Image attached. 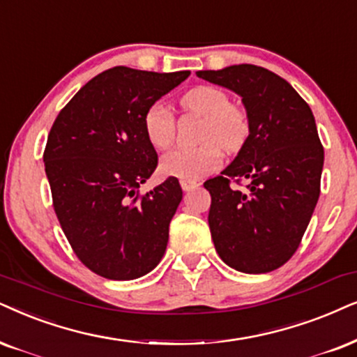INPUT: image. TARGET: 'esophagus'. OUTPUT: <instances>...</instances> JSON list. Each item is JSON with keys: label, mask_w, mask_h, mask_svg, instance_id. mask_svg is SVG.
<instances>
[{"label": "esophagus", "mask_w": 357, "mask_h": 357, "mask_svg": "<svg viewBox=\"0 0 357 357\" xmlns=\"http://www.w3.org/2000/svg\"><path fill=\"white\" fill-rule=\"evenodd\" d=\"M197 186H199V183L197 181H186V179H181L183 191H192V189H196Z\"/></svg>", "instance_id": "1"}]
</instances>
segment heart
<instances>
[{"label":"heart","instance_id":"1","mask_svg":"<svg viewBox=\"0 0 357 357\" xmlns=\"http://www.w3.org/2000/svg\"><path fill=\"white\" fill-rule=\"evenodd\" d=\"M186 114L204 119L196 148H179L161 160L160 169L165 176L194 181L214 173L222 165V151L237 153L250 135V121L242 107L231 103L222 89L197 85L181 97ZM143 130L153 148L165 151L174 143L176 116L163 103H153L143 116Z\"/></svg>","mask_w":357,"mask_h":357}]
</instances>
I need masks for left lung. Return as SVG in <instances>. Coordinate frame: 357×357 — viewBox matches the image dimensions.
<instances>
[{"instance_id":"left-lung-1","label":"left lung","mask_w":357,"mask_h":357,"mask_svg":"<svg viewBox=\"0 0 357 357\" xmlns=\"http://www.w3.org/2000/svg\"><path fill=\"white\" fill-rule=\"evenodd\" d=\"M196 75L238 93L250 121L236 160L204 183L214 247L238 272H272L300 247L319 197L324 150L313 112L264 67L238 64ZM243 178L246 189L237 190Z\"/></svg>"}]
</instances>
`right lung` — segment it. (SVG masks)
I'll return each instance as SVG.
<instances>
[{
    "label": "right lung",
    "mask_w": 357,
    "mask_h": 357,
    "mask_svg": "<svg viewBox=\"0 0 357 357\" xmlns=\"http://www.w3.org/2000/svg\"><path fill=\"white\" fill-rule=\"evenodd\" d=\"M189 74L108 69L70 98L49 132L44 166L59 224L77 259L103 278L143 277L163 259L183 189L169 176L139 192L158 166L143 116Z\"/></svg>",
    "instance_id": "1"
}]
</instances>
